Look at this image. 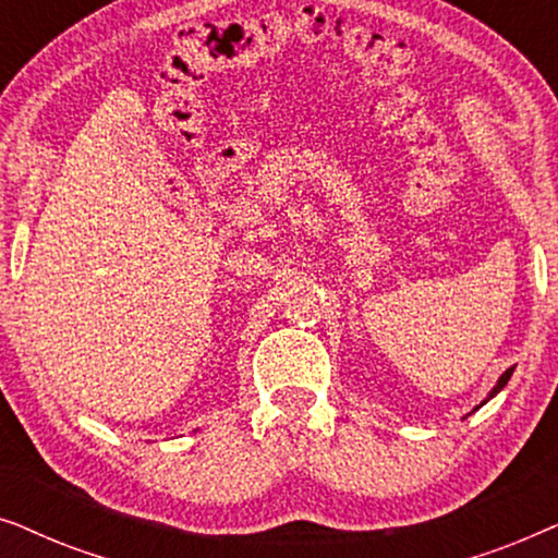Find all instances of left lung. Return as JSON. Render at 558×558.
<instances>
[{
  "mask_svg": "<svg viewBox=\"0 0 558 558\" xmlns=\"http://www.w3.org/2000/svg\"><path fill=\"white\" fill-rule=\"evenodd\" d=\"M513 371H515V368H508L506 373H502V376L498 378V384H495V386H493V391H490V393H487V399H485L483 403H480V407H485V403H487V401H490V399H493V396H498V393L502 391V388H506V386H508V380H510V376H513ZM480 407H475V409H472V411H477ZM472 411H470V414H472ZM470 414H468V416H470ZM468 416H464V418H468Z\"/></svg>",
  "mask_w": 558,
  "mask_h": 558,
  "instance_id": "left-lung-1",
  "label": "left lung"
}]
</instances>
